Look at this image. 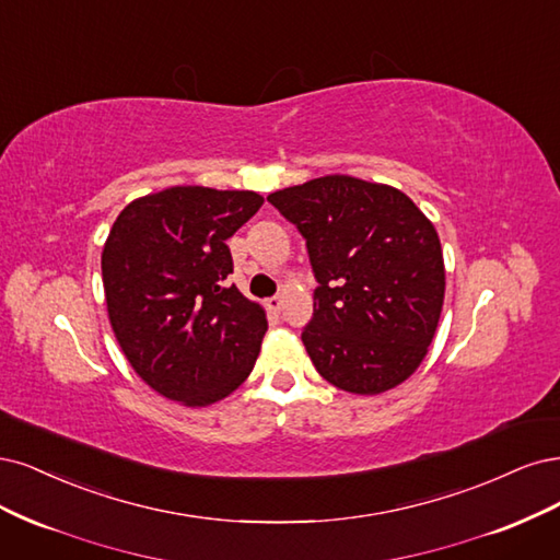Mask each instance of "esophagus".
I'll list each match as a JSON object with an SVG mask.
<instances>
[{
  "mask_svg": "<svg viewBox=\"0 0 560 560\" xmlns=\"http://www.w3.org/2000/svg\"><path fill=\"white\" fill-rule=\"evenodd\" d=\"M267 310H269V312H275V314H279V312L283 310V298H281V295L269 298V300H267Z\"/></svg>",
  "mask_w": 560,
  "mask_h": 560,
  "instance_id": "34e87169",
  "label": "esophagus"
}]
</instances>
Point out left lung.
I'll list each match as a JSON object with an SVG mask.
<instances>
[{
	"instance_id": "left-lung-1",
	"label": "left lung",
	"mask_w": 560,
	"mask_h": 560,
	"mask_svg": "<svg viewBox=\"0 0 560 560\" xmlns=\"http://www.w3.org/2000/svg\"><path fill=\"white\" fill-rule=\"evenodd\" d=\"M306 240L318 288L302 330L318 374L378 395L423 363L444 304L438 230L409 197L347 174L267 195Z\"/></svg>"
}]
</instances>
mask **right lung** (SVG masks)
Returning a JSON list of instances; mask_svg holds the SVG:
<instances>
[{"label": "right lung", "instance_id": "right-lung-1", "mask_svg": "<svg viewBox=\"0 0 560 560\" xmlns=\"http://www.w3.org/2000/svg\"><path fill=\"white\" fill-rule=\"evenodd\" d=\"M254 190L174 186L125 207L102 250L106 312L135 372L155 393L207 407L240 388L267 332L237 288L228 240L262 207Z\"/></svg>", "mask_w": 560, "mask_h": 560}]
</instances>
